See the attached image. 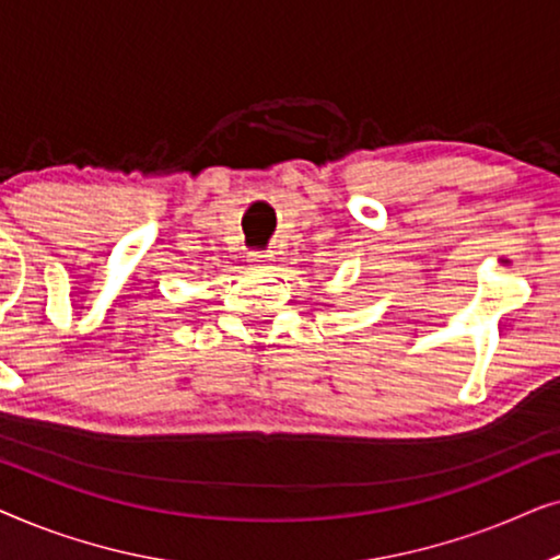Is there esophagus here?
Wrapping results in <instances>:
<instances>
[{
    "label": "esophagus",
    "instance_id": "34e87169",
    "mask_svg": "<svg viewBox=\"0 0 560 560\" xmlns=\"http://www.w3.org/2000/svg\"><path fill=\"white\" fill-rule=\"evenodd\" d=\"M249 265L252 267H270L272 255H265V252H249Z\"/></svg>",
    "mask_w": 560,
    "mask_h": 560
}]
</instances>
